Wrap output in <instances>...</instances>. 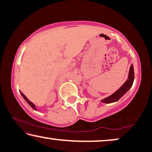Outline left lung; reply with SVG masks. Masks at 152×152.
Listing matches in <instances>:
<instances>
[{
	"mask_svg": "<svg viewBox=\"0 0 152 152\" xmlns=\"http://www.w3.org/2000/svg\"><path fill=\"white\" fill-rule=\"evenodd\" d=\"M133 81H134V69H133V64H131L129 69V72L128 75V78L126 82L117 90L108 97L103 99L101 102L104 103V104H111V103L116 102L118 101L121 97L124 96L128 91L130 90L133 86Z\"/></svg>",
	"mask_w": 152,
	"mask_h": 152,
	"instance_id": "left-lung-1",
	"label": "left lung"
}]
</instances>
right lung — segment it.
<instances>
[{"label":"right lung","mask_w":152,"mask_h":152,"mask_svg":"<svg viewBox=\"0 0 152 152\" xmlns=\"http://www.w3.org/2000/svg\"><path fill=\"white\" fill-rule=\"evenodd\" d=\"M19 92H20V94H21V96H23V98L24 99H25V100H26V102H27V103H28V104H29L30 106H31V108H33V110H36V111H37V108H36L35 105V104H33V103H32V102H30V101H29V99H28L27 98V97H26V96H25V95H24V94H23V93H22V92H21V91H20V90H19Z\"/></svg>","instance_id":"right-lung-1"}]
</instances>
